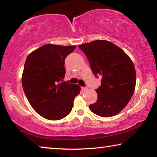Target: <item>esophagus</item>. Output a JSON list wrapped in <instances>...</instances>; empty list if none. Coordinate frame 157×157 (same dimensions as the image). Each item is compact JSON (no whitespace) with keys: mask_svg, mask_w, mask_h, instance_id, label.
I'll return each instance as SVG.
<instances>
[{"mask_svg":"<svg viewBox=\"0 0 157 157\" xmlns=\"http://www.w3.org/2000/svg\"><path fill=\"white\" fill-rule=\"evenodd\" d=\"M82 89L83 90V91H86V90L87 89L86 87H82Z\"/></svg>","mask_w":157,"mask_h":157,"instance_id":"34e87169","label":"esophagus"}]
</instances>
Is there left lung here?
<instances>
[{
	"label": "left lung",
	"instance_id": "obj_1",
	"mask_svg": "<svg viewBox=\"0 0 157 157\" xmlns=\"http://www.w3.org/2000/svg\"><path fill=\"white\" fill-rule=\"evenodd\" d=\"M90 63L95 76H102L95 91L98 100L89 109L107 118L116 115L128 104L136 86V74L132 59L118 46L106 40L79 45Z\"/></svg>",
	"mask_w": 157,
	"mask_h": 157
}]
</instances>
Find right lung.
Returning <instances> with one entry per match:
<instances>
[{
    "mask_svg": "<svg viewBox=\"0 0 157 157\" xmlns=\"http://www.w3.org/2000/svg\"><path fill=\"white\" fill-rule=\"evenodd\" d=\"M75 48L46 44L29 54L25 60L23 91L34 110L48 120L57 121L68 116L80 92L79 85L62 82L65 59Z\"/></svg>",
    "mask_w": 157,
    "mask_h": 157,
    "instance_id": "add662e5",
    "label": "right lung"
}]
</instances>
